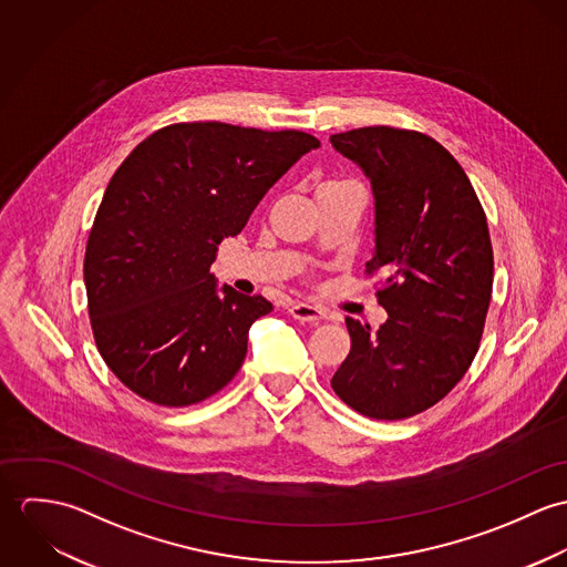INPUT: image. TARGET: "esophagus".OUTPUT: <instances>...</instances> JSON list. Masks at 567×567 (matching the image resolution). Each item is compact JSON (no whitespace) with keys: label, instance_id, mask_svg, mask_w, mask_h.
Returning a JSON list of instances; mask_svg holds the SVG:
<instances>
[{"label":"esophagus","instance_id":"obj_1","mask_svg":"<svg viewBox=\"0 0 567 567\" xmlns=\"http://www.w3.org/2000/svg\"><path fill=\"white\" fill-rule=\"evenodd\" d=\"M290 317L297 319V321H303V323H321L324 319V312L317 306H310V303H303V301H297L290 306Z\"/></svg>","mask_w":567,"mask_h":567}]
</instances>
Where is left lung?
I'll return each mask as SVG.
<instances>
[{
	"instance_id": "obj_1",
	"label": "left lung",
	"mask_w": 567,
	"mask_h": 567,
	"mask_svg": "<svg viewBox=\"0 0 567 567\" xmlns=\"http://www.w3.org/2000/svg\"><path fill=\"white\" fill-rule=\"evenodd\" d=\"M375 196L378 301L389 321L344 319L351 351L333 393L364 416L398 421L441 402L472 367L493 288L486 216L465 169L432 137L364 126L329 137Z\"/></svg>"
}]
</instances>
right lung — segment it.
Here are the masks:
<instances>
[{"mask_svg":"<svg viewBox=\"0 0 567 567\" xmlns=\"http://www.w3.org/2000/svg\"><path fill=\"white\" fill-rule=\"evenodd\" d=\"M321 142L301 131L181 122L146 137L97 207L84 288L97 351L135 395L198 404L243 367L261 295L218 292V244L238 236L264 194Z\"/></svg>","mask_w":567,"mask_h":567,"instance_id":"1","label":"right lung"}]
</instances>
